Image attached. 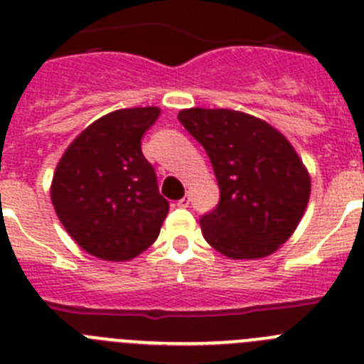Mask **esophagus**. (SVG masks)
<instances>
[{
    "label": "esophagus",
    "mask_w": 364,
    "mask_h": 364,
    "mask_svg": "<svg viewBox=\"0 0 364 364\" xmlns=\"http://www.w3.org/2000/svg\"><path fill=\"white\" fill-rule=\"evenodd\" d=\"M189 202H191V200H189V197L186 195L184 198H180V200L176 202V205H178V208H189Z\"/></svg>",
    "instance_id": "1"
}]
</instances>
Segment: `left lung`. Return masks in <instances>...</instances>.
I'll list each match as a JSON object with an SVG mask.
<instances>
[{
  "label": "left lung",
  "mask_w": 364,
  "mask_h": 364,
  "mask_svg": "<svg viewBox=\"0 0 364 364\" xmlns=\"http://www.w3.org/2000/svg\"><path fill=\"white\" fill-rule=\"evenodd\" d=\"M184 125L205 149L220 200L200 217L205 242L230 259H260L290 239L310 198V176L272 125L230 109H184Z\"/></svg>",
  "instance_id": "left-lung-1"
}]
</instances>
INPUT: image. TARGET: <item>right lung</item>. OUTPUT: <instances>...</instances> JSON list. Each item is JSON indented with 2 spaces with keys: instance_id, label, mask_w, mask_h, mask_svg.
<instances>
[{
  "instance_id": "right-lung-1",
  "label": "right lung",
  "mask_w": 364,
  "mask_h": 364,
  "mask_svg": "<svg viewBox=\"0 0 364 364\" xmlns=\"http://www.w3.org/2000/svg\"><path fill=\"white\" fill-rule=\"evenodd\" d=\"M159 107L120 109L91 124L69 146L53 178L58 218L87 253L129 260L156 240L169 202L160 195L142 136Z\"/></svg>"
}]
</instances>
